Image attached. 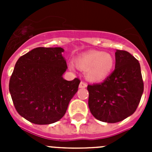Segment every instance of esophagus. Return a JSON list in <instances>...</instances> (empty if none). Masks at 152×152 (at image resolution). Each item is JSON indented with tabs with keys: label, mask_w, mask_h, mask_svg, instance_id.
Returning a JSON list of instances; mask_svg holds the SVG:
<instances>
[{
	"label": "esophagus",
	"mask_w": 152,
	"mask_h": 152,
	"mask_svg": "<svg viewBox=\"0 0 152 152\" xmlns=\"http://www.w3.org/2000/svg\"><path fill=\"white\" fill-rule=\"evenodd\" d=\"M87 87V84L84 81H80V84H79V88H85Z\"/></svg>",
	"instance_id": "34e87169"
}]
</instances>
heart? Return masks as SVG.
Here are the masks:
<instances>
[{"instance_id":"b5f03b06","label":"heart","mask_w":152,"mask_h":152,"mask_svg":"<svg viewBox=\"0 0 152 152\" xmlns=\"http://www.w3.org/2000/svg\"><path fill=\"white\" fill-rule=\"evenodd\" d=\"M75 64L79 69L85 70V76L88 80L97 82L110 75L115 60L110 53L93 50L79 56L75 59Z\"/></svg>"}]
</instances>
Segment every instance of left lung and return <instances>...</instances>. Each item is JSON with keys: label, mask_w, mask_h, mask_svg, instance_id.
Returning <instances> with one entry per match:
<instances>
[{"label": "left lung", "mask_w": 152, "mask_h": 152, "mask_svg": "<svg viewBox=\"0 0 152 152\" xmlns=\"http://www.w3.org/2000/svg\"><path fill=\"white\" fill-rule=\"evenodd\" d=\"M115 70L103 82L88 84V106L102 122L115 123L136 110L144 91L139 61L129 52L117 49Z\"/></svg>", "instance_id": "8db88e82"}]
</instances>
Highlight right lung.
Returning <instances> with one entry per match:
<instances>
[{"instance_id": "1", "label": "right lung", "mask_w": 152, "mask_h": 152, "mask_svg": "<svg viewBox=\"0 0 152 152\" xmlns=\"http://www.w3.org/2000/svg\"><path fill=\"white\" fill-rule=\"evenodd\" d=\"M61 47H38L21 56L9 83L13 105L21 116L38 125L58 121L77 93L80 80H64L66 61Z\"/></svg>"}]
</instances>
